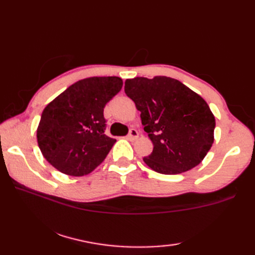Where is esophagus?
Listing matches in <instances>:
<instances>
[{
  "mask_svg": "<svg viewBox=\"0 0 255 255\" xmlns=\"http://www.w3.org/2000/svg\"><path fill=\"white\" fill-rule=\"evenodd\" d=\"M138 136H139V133H138L136 129H130V131H129L127 138L129 140H136L138 138Z\"/></svg>",
  "mask_w": 255,
  "mask_h": 255,
  "instance_id": "obj_1",
  "label": "esophagus"
}]
</instances>
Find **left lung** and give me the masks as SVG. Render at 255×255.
Returning a JSON list of instances; mask_svg holds the SVG:
<instances>
[{
	"instance_id": "obj_1",
	"label": "left lung",
	"mask_w": 255,
	"mask_h": 255,
	"mask_svg": "<svg viewBox=\"0 0 255 255\" xmlns=\"http://www.w3.org/2000/svg\"><path fill=\"white\" fill-rule=\"evenodd\" d=\"M125 93L140 111L153 143L143 161L161 174H180L198 165L214 143L215 117L203 97L167 77L126 80Z\"/></svg>"
}]
</instances>
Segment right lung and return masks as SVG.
Instances as JSON below:
<instances>
[{
	"instance_id": "right-lung-1",
	"label": "right lung",
	"mask_w": 255,
	"mask_h": 255,
	"mask_svg": "<svg viewBox=\"0 0 255 255\" xmlns=\"http://www.w3.org/2000/svg\"><path fill=\"white\" fill-rule=\"evenodd\" d=\"M122 88L118 77L83 79L45 107L37 141L53 167L64 174L83 176L104 161L116 142L105 134L104 107Z\"/></svg>"
}]
</instances>
